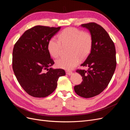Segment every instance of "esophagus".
<instances>
[{
	"instance_id": "1",
	"label": "esophagus",
	"mask_w": 130,
	"mask_h": 130,
	"mask_svg": "<svg viewBox=\"0 0 130 130\" xmlns=\"http://www.w3.org/2000/svg\"><path fill=\"white\" fill-rule=\"evenodd\" d=\"M66 74L69 75H71L73 74V72L72 71H66Z\"/></svg>"
}]
</instances>
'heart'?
I'll use <instances>...</instances> for the list:
<instances>
[{
    "label": "heart",
    "instance_id": "obj_1",
    "mask_svg": "<svg viewBox=\"0 0 130 130\" xmlns=\"http://www.w3.org/2000/svg\"><path fill=\"white\" fill-rule=\"evenodd\" d=\"M59 40L52 38L48 44L49 52L54 57H57L62 53L63 45H70L69 57L63 56L56 61L58 67L70 70L74 68L81 58L87 57L92 48L93 37L88 32L75 27H68L58 35Z\"/></svg>",
    "mask_w": 130,
    "mask_h": 130
}]
</instances>
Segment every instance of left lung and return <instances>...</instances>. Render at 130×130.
Here are the masks:
<instances>
[{"label": "left lung", "instance_id": "left-lung-1", "mask_svg": "<svg viewBox=\"0 0 130 130\" xmlns=\"http://www.w3.org/2000/svg\"><path fill=\"white\" fill-rule=\"evenodd\" d=\"M81 26L89 31L93 45L90 53L81 64L88 70H76L83 81L75 86L74 90L78 95L89 98L101 93L109 83L116 68V52L113 42L101 26L92 22Z\"/></svg>", "mask_w": 130, "mask_h": 130}]
</instances>
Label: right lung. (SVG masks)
I'll return each mask as SVG.
<instances>
[{"mask_svg": "<svg viewBox=\"0 0 130 130\" xmlns=\"http://www.w3.org/2000/svg\"><path fill=\"white\" fill-rule=\"evenodd\" d=\"M60 29L35 26L25 31L14 45L13 72L19 84L31 96L49 95L56 88L58 78L66 75L63 69L49 68L54 62L50 57L48 42Z\"/></svg>", "mask_w": 130, "mask_h": 130, "instance_id": "1", "label": "right lung"}]
</instances>
